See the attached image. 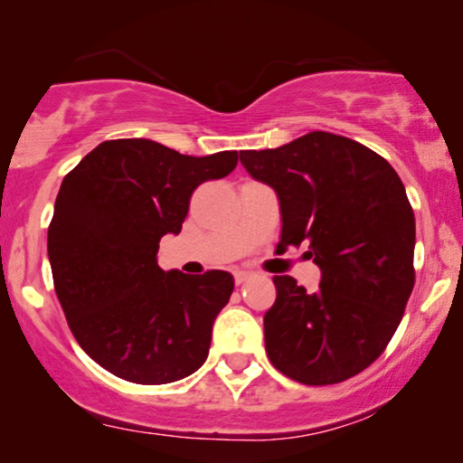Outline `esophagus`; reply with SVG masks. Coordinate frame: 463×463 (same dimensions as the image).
Instances as JSON below:
<instances>
[{
  "label": "esophagus",
  "mask_w": 463,
  "mask_h": 463,
  "mask_svg": "<svg viewBox=\"0 0 463 463\" xmlns=\"http://www.w3.org/2000/svg\"><path fill=\"white\" fill-rule=\"evenodd\" d=\"M249 278H250L249 271H242V269H238L236 274H233V280H236L238 287H240V284H244L246 280H249Z\"/></svg>",
  "instance_id": "esophagus-1"
}]
</instances>
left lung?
Instances as JSON below:
<instances>
[{"label":"left lung","mask_w":463,"mask_h":463,"mask_svg":"<svg viewBox=\"0 0 463 463\" xmlns=\"http://www.w3.org/2000/svg\"><path fill=\"white\" fill-rule=\"evenodd\" d=\"M280 202L278 249L307 244L320 287L274 276L265 352L306 385L345 382L382 356L415 284V217L396 170L352 138L309 132L276 149L240 151Z\"/></svg>","instance_id":"8db88e82"}]
</instances>
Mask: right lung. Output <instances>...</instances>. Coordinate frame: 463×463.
Wrapping results in <instances>:
<instances>
[{
  "label": "right lung",
  "instance_id": "right-lung-1",
  "mask_svg": "<svg viewBox=\"0 0 463 463\" xmlns=\"http://www.w3.org/2000/svg\"><path fill=\"white\" fill-rule=\"evenodd\" d=\"M236 164L238 151L194 157L149 138H116L62 179L48 227L54 290L73 337L105 371L160 385L204 364L233 278L164 271L157 249L181 232L194 189Z\"/></svg>",
  "mask_w": 463,
  "mask_h": 463
}]
</instances>
